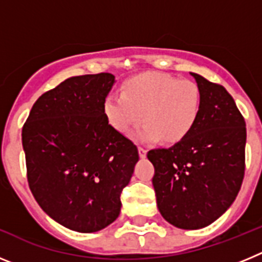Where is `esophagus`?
I'll return each instance as SVG.
<instances>
[{
	"mask_svg": "<svg viewBox=\"0 0 262 262\" xmlns=\"http://www.w3.org/2000/svg\"><path fill=\"white\" fill-rule=\"evenodd\" d=\"M139 156L142 157H145L147 156V149H145V148H143V147H139Z\"/></svg>",
	"mask_w": 262,
	"mask_h": 262,
	"instance_id": "34e87169",
	"label": "esophagus"
}]
</instances>
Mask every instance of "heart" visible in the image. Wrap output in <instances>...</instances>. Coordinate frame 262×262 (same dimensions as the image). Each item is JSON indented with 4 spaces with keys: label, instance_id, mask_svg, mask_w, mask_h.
Segmentation results:
<instances>
[{
    "label": "heart",
    "instance_id": "b5f03b06",
    "mask_svg": "<svg viewBox=\"0 0 262 262\" xmlns=\"http://www.w3.org/2000/svg\"><path fill=\"white\" fill-rule=\"evenodd\" d=\"M202 108V92L196 82L161 73H145L128 80L123 93L108 94L103 111L113 127L129 133L143 119L136 131L138 142H156L163 138L169 144L189 135Z\"/></svg>",
    "mask_w": 262,
    "mask_h": 262
}]
</instances>
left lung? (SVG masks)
Returning a JSON list of instances; mask_svg holds the SVG:
<instances>
[{
	"mask_svg": "<svg viewBox=\"0 0 262 262\" xmlns=\"http://www.w3.org/2000/svg\"><path fill=\"white\" fill-rule=\"evenodd\" d=\"M191 76L202 92L195 126L173 147L147 154L155 166L160 214L182 230H200L222 216L239 193L245 170L247 128L235 101L222 85Z\"/></svg>",
	"mask_w": 262,
	"mask_h": 262,
	"instance_id": "1",
	"label": "left lung"
}]
</instances>
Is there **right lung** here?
<instances>
[{
	"mask_svg": "<svg viewBox=\"0 0 262 262\" xmlns=\"http://www.w3.org/2000/svg\"><path fill=\"white\" fill-rule=\"evenodd\" d=\"M111 73L67 78L41 94L22 128L27 181L53 221L97 232L119 216L138 148L108 124L103 103Z\"/></svg>",
	"mask_w": 262,
	"mask_h": 262,
	"instance_id": "1",
	"label": "right lung"
}]
</instances>
